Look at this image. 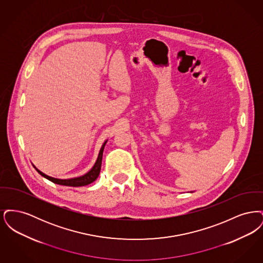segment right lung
I'll use <instances>...</instances> for the list:
<instances>
[{
    "label": "right lung",
    "mask_w": 263,
    "mask_h": 263,
    "mask_svg": "<svg viewBox=\"0 0 263 263\" xmlns=\"http://www.w3.org/2000/svg\"><path fill=\"white\" fill-rule=\"evenodd\" d=\"M107 141H105L101 148H100V154H99V157H98V160L96 163L93 164V166L91 167V170L88 172L86 175H82V176H79V177H74V178H68V179H60V178H55V177H52L49 175H45L43 174L42 172H40L39 170H37L34 165V168L38 172V174L40 175H42L43 177L47 178L48 180H50L52 182L56 183V184H60V185H65V186H73V187H78V186H85V185H88L89 183L93 182L98 176L100 175V167H101V161H102V154H103V149H104V146L106 144Z\"/></svg>",
    "instance_id": "right-lung-1"
}]
</instances>
